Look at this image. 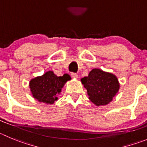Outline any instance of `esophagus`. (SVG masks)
<instances>
[{"instance_id": "esophagus-1", "label": "esophagus", "mask_w": 147, "mask_h": 147, "mask_svg": "<svg viewBox=\"0 0 147 147\" xmlns=\"http://www.w3.org/2000/svg\"><path fill=\"white\" fill-rule=\"evenodd\" d=\"M71 76H72V78H74V79H78V75H77L76 73H72L71 74Z\"/></svg>"}]
</instances>
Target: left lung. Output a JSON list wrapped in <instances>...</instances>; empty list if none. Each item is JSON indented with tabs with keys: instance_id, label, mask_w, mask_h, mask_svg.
Listing matches in <instances>:
<instances>
[{
	"instance_id": "1",
	"label": "left lung",
	"mask_w": 147,
	"mask_h": 147,
	"mask_svg": "<svg viewBox=\"0 0 147 147\" xmlns=\"http://www.w3.org/2000/svg\"><path fill=\"white\" fill-rule=\"evenodd\" d=\"M80 81L87 90L90 101L97 107L109 104L120 89L116 75L97 68L93 69Z\"/></svg>"
}]
</instances>
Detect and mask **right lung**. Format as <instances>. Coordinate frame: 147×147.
I'll use <instances>...</instances> for the list:
<instances>
[{
  "mask_svg": "<svg viewBox=\"0 0 147 147\" xmlns=\"http://www.w3.org/2000/svg\"><path fill=\"white\" fill-rule=\"evenodd\" d=\"M70 80L71 77L68 74L58 77L50 70L31 79L29 87L34 98L46 105H53L58 100L57 96L61 92L65 83Z\"/></svg>",
  "mask_w": 147,
  "mask_h": 147,
  "instance_id": "right-lung-1",
  "label": "right lung"
}]
</instances>
